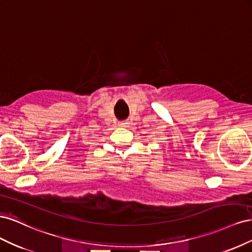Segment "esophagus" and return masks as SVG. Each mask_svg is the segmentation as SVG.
Masks as SVG:
<instances>
[{"instance_id": "obj_1", "label": "esophagus", "mask_w": 252, "mask_h": 252, "mask_svg": "<svg viewBox=\"0 0 252 252\" xmlns=\"http://www.w3.org/2000/svg\"><path fill=\"white\" fill-rule=\"evenodd\" d=\"M127 124H128V123H127L126 121H121V122H120V126H122V127H125Z\"/></svg>"}]
</instances>
